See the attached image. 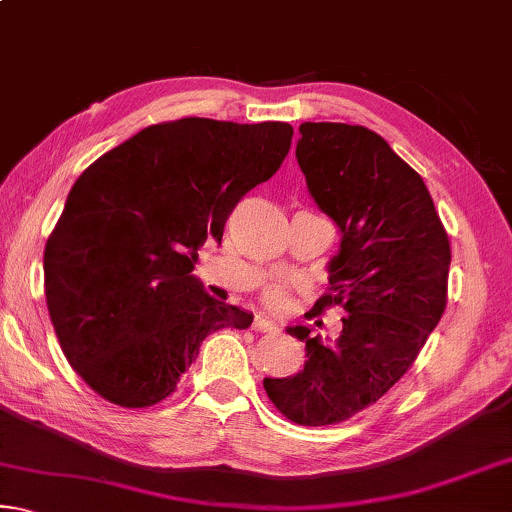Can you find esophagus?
Returning a JSON list of instances; mask_svg holds the SVG:
<instances>
[{
    "instance_id": "34e87169",
    "label": "esophagus",
    "mask_w": 512,
    "mask_h": 512,
    "mask_svg": "<svg viewBox=\"0 0 512 512\" xmlns=\"http://www.w3.org/2000/svg\"><path fill=\"white\" fill-rule=\"evenodd\" d=\"M253 329H257V332H275L277 325L273 323V320H268L266 316H255Z\"/></svg>"
}]
</instances>
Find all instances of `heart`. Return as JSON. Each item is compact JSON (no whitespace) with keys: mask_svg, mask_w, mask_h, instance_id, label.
Masks as SVG:
<instances>
[{"mask_svg":"<svg viewBox=\"0 0 512 512\" xmlns=\"http://www.w3.org/2000/svg\"><path fill=\"white\" fill-rule=\"evenodd\" d=\"M264 300H266L268 307L282 309L284 305H287V300H289V291H287V287H284L282 282H275V284H271V287L264 291Z\"/></svg>","mask_w":512,"mask_h":512,"instance_id":"heart-1","label":"heart"}]
</instances>
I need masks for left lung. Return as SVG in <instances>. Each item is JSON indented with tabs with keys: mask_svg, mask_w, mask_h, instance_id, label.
<instances>
[{
	"mask_svg": "<svg viewBox=\"0 0 512 512\" xmlns=\"http://www.w3.org/2000/svg\"><path fill=\"white\" fill-rule=\"evenodd\" d=\"M300 133L309 194L341 232L314 309L339 305L345 316L334 341L289 325L305 341V368L264 388L291 422L325 427L375 404L411 368L445 311L452 250L424 180L384 137L334 121H305Z\"/></svg>",
	"mask_w": 512,
	"mask_h": 512,
	"instance_id": "1",
	"label": "left lung"
}]
</instances>
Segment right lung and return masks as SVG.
<instances>
[{
	"label": "right lung",
	"mask_w": 512,
	"mask_h": 512,
	"mask_svg": "<svg viewBox=\"0 0 512 512\" xmlns=\"http://www.w3.org/2000/svg\"><path fill=\"white\" fill-rule=\"evenodd\" d=\"M293 128L185 117L144 128L76 180L45 248V296L67 361L108 402L176 391L207 334L253 314L192 273L241 196L280 169Z\"/></svg>",
	"instance_id": "obj_1"
}]
</instances>
